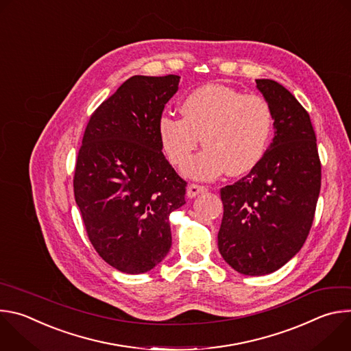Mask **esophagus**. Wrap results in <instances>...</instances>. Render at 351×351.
<instances>
[{"mask_svg":"<svg viewBox=\"0 0 351 351\" xmlns=\"http://www.w3.org/2000/svg\"><path fill=\"white\" fill-rule=\"evenodd\" d=\"M206 191H207V187L193 183V184H190V186L187 187V197H189V198H193V197H195V195H198V194H203V193H206Z\"/></svg>","mask_w":351,"mask_h":351,"instance_id":"34e87169","label":"esophagus"}]
</instances>
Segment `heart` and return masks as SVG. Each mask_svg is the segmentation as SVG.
I'll return each instance as SVG.
<instances>
[{"label": "heart", "instance_id": "1", "mask_svg": "<svg viewBox=\"0 0 351 351\" xmlns=\"http://www.w3.org/2000/svg\"><path fill=\"white\" fill-rule=\"evenodd\" d=\"M180 118L162 117L158 134L168 160L183 167L202 138L206 147L183 172L210 180L228 171L243 175L264 158L274 132L269 104L260 95L243 94L222 84L193 90L180 104Z\"/></svg>", "mask_w": 351, "mask_h": 351}]
</instances>
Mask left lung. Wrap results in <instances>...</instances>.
I'll use <instances>...</instances> for the list:
<instances>
[{
	"label": "left lung",
	"mask_w": 351,
	"mask_h": 351,
	"mask_svg": "<svg viewBox=\"0 0 351 351\" xmlns=\"http://www.w3.org/2000/svg\"><path fill=\"white\" fill-rule=\"evenodd\" d=\"M256 83L271 107L275 136L252 172L221 189L223 218L218 233L222 258L248 276L272 274L300 252L321 189V162L308 112L278 82Z\"/></svg>",
	"instance_id": "left-lung-1"
}]
</instances>
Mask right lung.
<instances>
[{
  "label": "right lung",
  "instance_id": "right-lung-1",
  "mask_svg": "<svg viewBox=\"0 0 351 351\" xmlns=\"http://www.w3.org/2000/svg\"><path fill=\"white\" fill-rule=\"evenodd\" d=\"M180 77L133 76L91 115L73 190L98 256L121 272L152 271L172 245L169 214L186 182L162 154L158 123Z\"/></svg>",
  "mask_w": 351,
  "mask_h": 351
}]
</instances>
